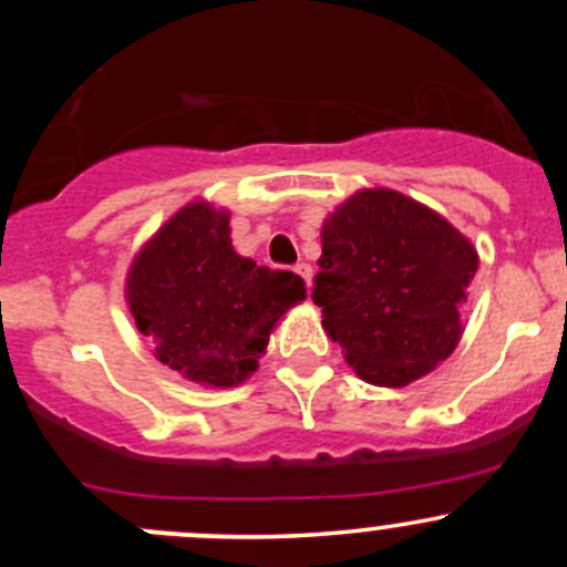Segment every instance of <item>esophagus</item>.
<instances>
[{
    "label": "esophagus",
    "mask_w": 567,
    "mask_h": 567,
    "mask_svg": "<svg viewBox=\"0 0 567 567\" xmlns=\"http://www.w3.org/2000/svg\"><path fill=\"white\" fill-rule=\"evenodd\" d=\"M296 274H299L301 279H305V285H307V290H310V285H312V266L310 262H299V266L293 268Z\"/></svg>",
    "instance_id": "esophagus-1"
}]
</instances>
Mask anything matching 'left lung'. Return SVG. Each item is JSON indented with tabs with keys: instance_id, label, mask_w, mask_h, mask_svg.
<instances>
[{
	"instance_id": "8db88e82",
	"label": "left lung",
	"mask_w": 567,
	"mask_h": 567,
	"mask_svg": "<svg viewBox=\"0 0 567 567\" xmlns=\"http://www.w3.org/2000/svg\"><path fill=\"white\" fill-rule=\"evenodd\" d=\"M312 301L353 373L411 384L458 348L480 255L461 230L394 188H359L320 227Z\"/></svg>"
}]
</instances>
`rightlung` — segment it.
<instances>
[{"label":"right lung","instance_id":"add662e5","mask_svg":"<svg viewBox=\"0 0 567 567\" xmlns=\"http://www.w3.org/2000/svg\"><path fill=\"white\" fill-rule=\"evenodd\" d=\"M305 296L301 277L238 255L230 210L208 199L175 210L125 274V305L153 357L214 390L255 373L274 326Z\"/></svg>","mask_w":567,"mask_h":567}]
</instances>
